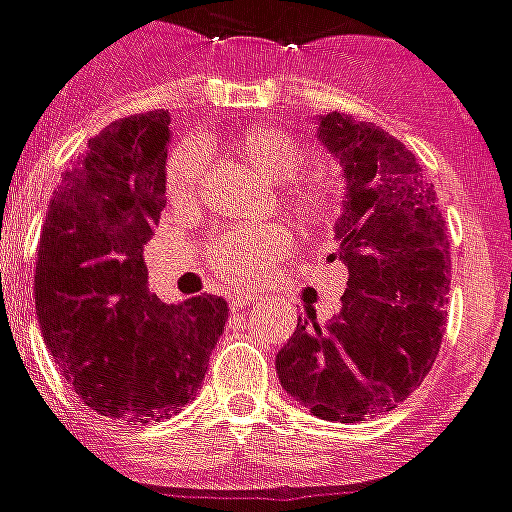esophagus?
Listing matches in <instances>:
<instances>
[{"label":"esophagus","instance_id":"obj_1","mask_svg":"<svg viewBox=\"0 0 512 512\" xmlns=\"http://www.w3.org/2000/svg\"><path fill=\"white\" fill-rule=\"evenodd\" d=\"M253 299H256V296H251V293H240V296H229V310H235V312L245 310L248 304H253Z\"/></svg>","mask_w":512,"mask_h":512}]
</instances>
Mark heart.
Here are the masks:
<instances>
[{
	"instance_id": "b5f03b06",
	"label": "heart",
	"mask_w": 512,
	"mask_h": 512,
	"mask_svg": "<svg viewBox=\"0 0 512 512\" xmlns=\"http://www.w3.org/2000/svg\"><path fill=\"white\" fill-rule=\"evenodd\" d=\"M237 157L267 181H283V208L307 229L328 227L344 200V178L334 165L312 162L296 173L307 152L304 146L280 128H259L245 133L235 144ZM205 173V154L197 146L178 149L168 162L165 184L176 205L197 200ZM288 248V235L280 227H243L221 232L205 248L213 280L229 288L251 285Z\"/></svg>"
}]
</instances>
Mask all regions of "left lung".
Instances as JSON below:
<instances>
[{
    "label": "left lung",
    "mask_w": 512,
    "mask_h": 512,
    "mask_svg": "<svg viewBox=\"0 0 512 512\" xmlns=\"http://www.w3.org/2000/svg\"><path fill=\"white\" fill-rule=\"evenodd\" d=\"M318 138L344 170L336 253L347 267L342 310L299 320L277 376L328 422H363L406 400L430 374L451 283L449 240L433 184L414 154L371 122L331 112Z\"/></svg>",
    "instance_id": "8db88e82"
}]
</instances>
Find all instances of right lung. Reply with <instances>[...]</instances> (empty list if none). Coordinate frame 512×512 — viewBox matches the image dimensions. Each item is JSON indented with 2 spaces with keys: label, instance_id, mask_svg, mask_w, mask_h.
<instances>
[{
  "label": "right lung",
  "instance_id": "obj_1",
  "mask_svg": "<svg viewBox=\"0 0 512 512\" xmlns=\"http://www.w3.org/2000/svg\"><path fill=\"white\" fill-rule=\"evenodd\" d=\"M168 141L162 109L90 138L39 237L34 304L47 350L87 406L122 422H160L186 406L229 318L221 296L162 304L146 291Z\"/></svg>",
  "mask_w": 512,
  "mask_h": 512
}]
</instances>
